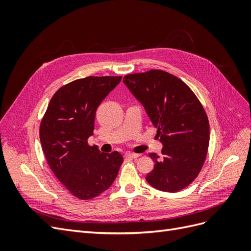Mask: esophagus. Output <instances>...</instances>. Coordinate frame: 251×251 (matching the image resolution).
<instances>
[{"label": "esophagus", "instance_id": "esophagus-1", "mask_svg": "<svg viewBox=\"0 0 251 251\" xmlns=\"http://www.w3.org/2000/svg\"><path fill=\"white\" fill-rule=\"evenodd\" d=\"M140 156V154H135V153H131V151H127V153L125 154V157L126 158H133V159H136L138 158Z\"/></svg>", "mask_w": 251, "mask_h": 251}]
</instances>
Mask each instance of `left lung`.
Listing matches in <instances>:
<instances>
[{"label": "left lung", "mask_w": 251, "mask_h": 251, "mask_svg": "<svg viewBox=\"0 0 251 251\" xmlns=\"http://www.w3.org/2000/svg\"><path fill=\"white\" fill-rule=\"evenodd\" d=\"M124 82L142 103L163 144L162 157L151 153L155 166L149 184L176 193L198 176L206 159L209 123L202 103L184 81L162 70L127 74Z\"/></svg>", "instance_id": "obj_1"}]
</instances>
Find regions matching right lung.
Here are the masks:
<instances>
[{"instance_id": "right-lung-1", "label": "right lung", "mask_w": 251, "mask_h": 251, "mask_svg": "<svg viewBox=\"0 0 251 251\" xmlns=\"http://www.w3.org/2000/svg\"><path fill=\"white\" fill-rule=\"evenodd\" d=\"M121 76H88L59 88L41 121L40 139L48 165L68 191L80 200L100 196L116 179L124 158L100 153L88 143L98 105Z\"/></svg>"}]
</instances>
